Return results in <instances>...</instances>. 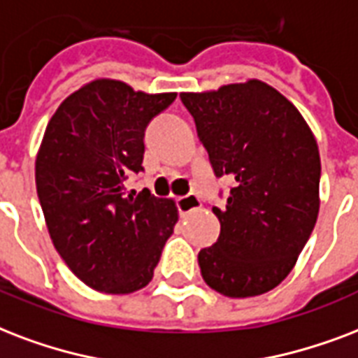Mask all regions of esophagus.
<instances>
[{
    "mask_svg": "<svg viewBox=\"0 0 358 358\" xmlns=\"http://www.w3.org/2000/svg\"><path fill=\"white\" fill-rule=\"evenodd\" d=\"M199 201L198 196H194V194H187V196H181V198H177V209H179V215L185 217L188 213H192V210L199 209Z\"/></svg>",
    "mask_w": 358,
    "mask_h": 358,
    "instance_id": "obj_1",
    "label": "esophagus"
}]
</instances>
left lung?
Returning <instances> with one entry per match:
<instances>
[{
    "mask_svg": "<svg viewBox=\"0 0 358 358\" xmlns=\"http://www.w3.org/2000/svg\"><path fill=\"white\" fill-rule=\"evenodd\" d=\"M215 176L234 179L218 241L199 250L205 284L234 299L292 273L320 213L317 141L297 108L262 80L181 93Z\"/></svg>",
    "mask_w": 358,
    "mask_h": 358,
    "instance_id": "left-lung-1",
    "label": "left lung"
}]
</instances>
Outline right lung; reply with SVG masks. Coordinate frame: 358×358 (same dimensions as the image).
Wrapping results in <instances>:
<instances>
[{"label":"right lung","mask_w":358,"mask_h":358,"mask_svg":"<svg viewBox=\"0 0 358 358\" xmlns=\"http://www.w3.org/2000/svg\"><path fill=\"white\" fill-rule=\"evenodd\" d=\"M177 93L149 95L119 80H93L55 110L35 160L50 239L63 262L96 292L124 295L151 282L173 234V199L127 192L141 171L149 121Z\"/></svg>","instance_id":"right-lung-1"}]
</instances>
